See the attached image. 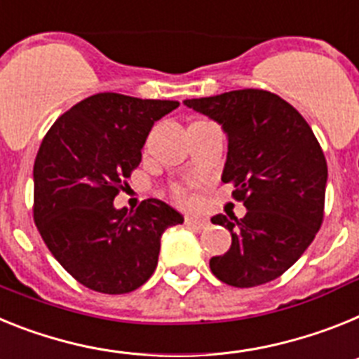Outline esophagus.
Returning a JSON list of instances; mask_svg holds the SVG:
<instances>
[{
    "label": "esophagus",
    "mask_w": 359,
    "mask_h": 359,
    "mask_svg": "<svg viewBox=\"0 0 359 359\" xmlns=\"http://www.w3.org/2000/svg\"><path fill=\"white\" fill-rule=\"evenodd\" d=\"M184 222L191 227H197V229H204V227H208V224H210L208 222V218L197 217V215H188V217L184 218Z\"/></svg>",
    "instance_id": "obj_1"
}]
</instances>
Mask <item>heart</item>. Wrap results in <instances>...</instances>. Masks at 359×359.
<instances>
[{
	"mask_svg": "<svg viewBox=\"0 0 359 359\" xmlns=\"http://www.w3.org/2000/svg\"><path fill=\"white\" fill-rule=\"evenodd\" d=\"M173 195H175L177 198H180V201H186V198H188V191H186V188L180 186V184L173 186Z\"/></svg>",
	"mask_w": 359,
	"mask_h": 359,
	"instance_id": "obj_1",
	"label": "heart"
}]
</instances>
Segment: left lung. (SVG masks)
<instances>
[{
	"instance_id": "obj_1",
	"label": "left lung",
	"mask_w": 359,
	"mask_h": 359,
	"mask_svg": "<svg viewBox=\"0 0 359 359\" xmlns=\"http://www.w3.org/2000/svg\"><path fill=\"white\" fill-rule=\"evenodd\" d=\"M184 104L222 124L227 158L222 182L235 186L244 218L217 215L231 248L210 260L233 287H257L282 276L311 245L323 220L327 162L307 121L276 93L245 88Z\"/></svg>"
}]
</instances>
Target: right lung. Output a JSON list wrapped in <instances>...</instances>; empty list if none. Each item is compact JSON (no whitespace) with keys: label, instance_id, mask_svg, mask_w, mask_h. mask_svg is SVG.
<instances>
[{"label":"right lung","instance_id":"1","mask_svg":"<svg viewBox=\"0 0 359 359\" xmlns=\"http://www.w3.org/2000/svg\"><path fill=\"white\" fill-rule=\"evenodd\" d=\"M177 101L95 93L52 124L34 162V222L55 260L104 294L132 292L154 274L161 236L184 218L148 198L135 211L114 198L141 162L155 121Z\"/></svg>","mask_w":359,"mask_h":359}]
</instances>
